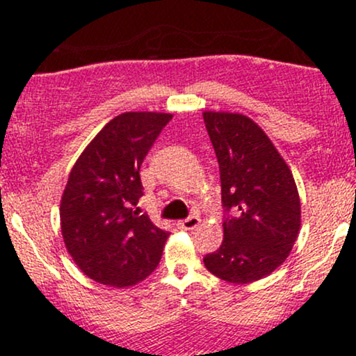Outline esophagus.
Masks as SVG:
<instances>
[{"mask_svg":"<svg viewBox=\"0 0 356 356\" xmlns=\"http://www.w3.org/2000/svg\"><path fill=\"white\" fill-rule=\"evenodd\" d=\"M199 224H201V219H199L197 216H191V218H187V219H184V220H179L177 226L181 227V229H184V231H192V229H195V227H197Z\"/></svg>","mask_w":356,"mask_h":356,"instance_id":"esophagus-1","label":"esophagus"}]
</instances>
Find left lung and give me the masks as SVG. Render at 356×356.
<instances>
[{
    "instance_id": "1",
    "label": "left lung",
    "mask_w": 356,
    "mask_h": 356,
    "mask_svg": "<svg viewBox=\"0 0 356 356\" xmlns=\"http://www.w3.org/2000/svg\"><path fill=\"white\" fill-rule=\"evenodd\" d=\"M220 172L222 222L218 251L204 266L219 280L248 284L284 263L300 234L301 204L291 170L254 120L243 113H202Z\"/></svg>"
}]
</instances>
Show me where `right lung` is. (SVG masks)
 I'll return each instance as SVG.
<instances>
[{
  "instance_id": "right-lung-1",
  "label": "right lung",
  "mask_w": 356,
  "mask_h": 356,
  "mask_svg": "<svg viewBox=\"0 0 356 356\" xmlns=\"http://www.w3.org/2000/svg\"><path fill=\"white\" fill-rule=\"evenodd\" d=\"M172 118L125 112L108 122L76 159L60 202L65 246L85 276L129 288L154 273L169 232L132 211L144 195L142 162Z\"/></svg>"
}]
</instances>
